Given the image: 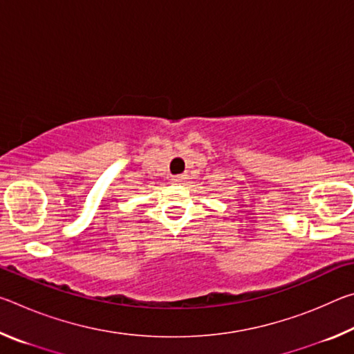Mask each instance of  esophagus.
Masks as SVG:
<instances>
[{
	"instance_id": "1",
	"label": "esophagus",
	"mask_w": 354,
	"mask_h": 354,
	"mask_svg": "<svg viewBox=\"0 0 354 354\" xmlns=\"http://www.w3.org/2000/svg\"><path fill=\"white\" fill-rule=\"evenodd\" d=\"M185 181H187V175H178V176L171 178V183H175V184H183Z\"/></svg>"
}]
</instances>
